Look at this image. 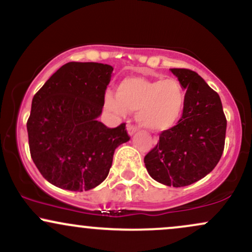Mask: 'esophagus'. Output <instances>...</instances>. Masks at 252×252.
<instances>
[{"label":"esophagus","instance_id":"esophagus-1","mask_svg":"<svg viewBox=\"0 0 252 252\" xmlns=\"http://www.w3.org/2000/svg\"><path fill=\"white\" fill-rule=\"evenodd\" d=\"M126 130H128V134L130 136H132L136 131H137V126H134V124H131V123H128L126 124Z\"/></svg>","mask_w":252,"mask_h":252}]
</instances>
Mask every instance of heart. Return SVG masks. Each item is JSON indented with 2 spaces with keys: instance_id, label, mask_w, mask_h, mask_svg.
<instances>
[{
  "instance_id": "obj_1",
  "label": "heart",
  "mask_w": 252,
  "mask_h": 252,
  "mask_svg": "<svg viewBox=\"0 0 252 252\" xmlns=\"http://www.w3.org/2000/svg\"><path fill=\"white\" fill-rule=\"evenodd\" d=\"M104 105L117 116L137 111L141 126L153 131H164L173 128L184 114L186 92L175 78L128 77L117 85L116 96L105 94Z\"/></svg>"
}]
</instances>
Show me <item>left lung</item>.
Segmentation results:
<instances>
[{"label": "left lung", "mask_w": 252, "mask_h": 252, "mask_svg": "<svg viewBox=\"0 0 252 252\" xmlns=\"http://www.w3.org/2000/svg\"><path fill=\"white\" fill-rule=\"evenodd\" d=\"M186 90V106L176 126L160 134L144 156L149 175L160 184L189 186L212 172L225 146L226 117L215 90L189 68H170Z\"/></svg>", "instance_id": "obj_1"}]
</instances>
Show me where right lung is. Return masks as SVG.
I'll return each mask as SVG.
<instances>
[{
	"label": "right lung",
	"mask_w": 252,
	"mask_h": 252,
	"mask_svg": "<svg viewBox=\"0 0 252 252\" xmlns=\"http://www.w3.org/2000/svg\"><path fill=\"white\" fill-rule=\"evenodd\" d=\"M112 66L67 63L34 94L27 121L31 156L48 182L89 190L105 180L115 149L130 140L126 123L108 128L102 114Z\"/></svg>",
	"instance_id": "obj_1"
}]
</instances>
